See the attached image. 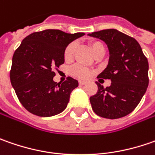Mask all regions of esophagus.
I'll return each mask as SVG.
<instances>
[{"label":"esophagus","instance_id":"obj_1","mask_svg":"<svg viewBox=\"0 0 155 155\" xmlns=\"http://www.w3.org/2000/svg\"><path fill=\"white\" fill-rule=\"evenodd\" d=\"M78 84H79L80 85H84V84H86L87 82H85V81H83V80H79L78 81Z\"/></svg>","mask_w":155,"mask_h":155}]
</instances>
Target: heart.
<instances>
[{
	"mask_svg": "<svg viewBox=\"0 0 155 155\" xmlns=\"http://www.w3.org/2000/svg\"><path fill=\"white\" fill-rule=\"evenodd\" d=\"M90 47H91V50L94 55L98 51L104 49V45H102V43H100L99 41H96V40H92L90 42ZM75 50H76V43L72 42V43L69 44L64 51V58L66 60H70L73 56ZM71 73L78 78H87L91 74V71L81 64H75L74 66H72L71 69Z\"/></svg>",
	"mask_w": 155,
	"mask_h": 155,
	"instance_id": "heart-1",
	"label": "heart"
}]
</instances>
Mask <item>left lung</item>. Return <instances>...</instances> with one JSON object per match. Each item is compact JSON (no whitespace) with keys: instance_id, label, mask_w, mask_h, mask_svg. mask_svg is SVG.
Wrapping results in <instances>:
<instances>
[{"instance_id":"8db88e82","label":"left lung","mask_w":155,"mask_h":155,"mask_svg":"<svg viewBox=\"0 0 155 155\" xmlns=\"http://www.w3.org/2000/svg\"><path fill=\"white\" fill-rule=\"evenodd\" d=\"M106 43L110 51L107 67L97 78L110 79L104 88L98 82L96 95L90 97L97 116L117 119L131 113L139 104L148 86V62L136 39L116 29L89 33Z\"/></svg>"}]
</instances>
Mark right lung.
<instances>
[{"instance_id": "right-lung-1", "label": "right lung", "mask_w": 155, "mask_h": 155, "mask_svg": "<svg viewBox=\"0 0 155 155\" xmlns=\"http://www.w3.org/2000/svg\"><path fill=\"white\" fill-rule=\"evenodd\" d=\"M84 35L47 29L31 33L22 40L13 56L10 81L27 111L48 117L65 110L78 82L71 77L64 83L54 82L53 69L64 63L66 46Z\"/></svg>"}]
</instances>
